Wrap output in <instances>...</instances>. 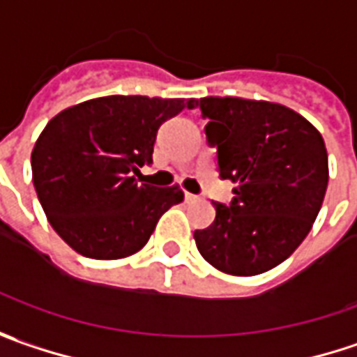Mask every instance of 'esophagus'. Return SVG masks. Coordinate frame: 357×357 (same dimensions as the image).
<instances>
[{"mask_svg": "<svg viewBox=\"0 0 357 357\" xmlns=\"http://www.w3.org/2000/svg\"><path fill=\"white\" fill-rule=\"evenodd\" d=\"M183 197H185V202H188V203L197 202V199H199L197 195H193V193H190V191H185V193H183Z\"/></svg>", "mask_w": 357, "mask_h": 357, "instance_id": "34e87169", "label": "esophagus"}]
</instances>
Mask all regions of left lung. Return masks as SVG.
<instances>
[{"instance_id": "obj_1", "label": "left lung", "mask_w": 357, "mask_h": 357, "mask_svg": "<svg viewBox=\"0 0 357 357\" xmlns=\"http://www.w3.org/2000/svg\"><path fill=\"white\" fill-rule=\"evenodd\" d=\"M205 136L217 172L237 188L229 205L213 202L215 221L195 231L197 251L215 268L261 275L287 261L312 229L328 188L320 132L287 106L202 98Z\"/></svg>"}]
</instances>
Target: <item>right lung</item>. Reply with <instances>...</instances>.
<instances>
[{
	"label": "right lung",
	"instance_id": "1",
	"mask_svg": "<svg viewBox=\"0 0 357 357\" xmlns=\"http://www.w3.org/2000/svg\"><path fill=\"white\" fill-rule=\"evenodd\" d=\"M190 98L102 96L56 114L31 154L33 185L56 235L89 259L140 251L158 219L183 202L179 188L134 176L152 164L160 126Z\"/></svg>",
	"mask_w": 357,
	"mask_h": 357
}]
</instances>
